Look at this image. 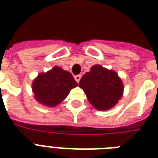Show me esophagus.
Here are the masks:
<instances>
[{"instance_id":"obj_1","label":"esophagus","mask_w":158,"mask_h":158,"mask_svg":"<svg viewBox=\"0 0 158 158\" xmlns=\"http://www.w3.org/2000/svg\"><path fill=\"white\" fill-rule=\"evenodd\" d=\"M80 79H81V75H80V74H78V75H75V76H74V79H75V81H76L77 83H79V82L80 81Z\"/></svg>"}]
</instances>
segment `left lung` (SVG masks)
Here are the masks:
<instances>
[{
    "label": "left lung",
    "instance_id": "left-lung-1",
    "mask_svg": "<svg viewBox=\"0 0 158 158\" xmlns=\"http://www.w3.org/2000/svg\"><path fill=\"white\" fill-rule=\"evenodd\" d=\"M79 86L86 94L89 102L98 110L112 108L121 98L123 83L116 72L95 64L82 77Z\"/></svg>",
    "mask_w": 158,
    "mask_h": 158
}]
</instances>
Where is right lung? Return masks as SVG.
Segmentation results:
<instances>
[{
	"mask_svg": "<svg viewBox=\"0 0 158 158\" xmlns=\"http://www.w3.org/2000/svg\"><path fill=\"white\" fill-rule=\"evenodd\" d=\"M78 86L69 72L55 66L47 73H41L33 82L32 89L38 102L55 106L64 100L72 89Z\"/></svg>",
	"mask_w": 158,
	"mask_h": 158,
	"instance_id": "obj_1",
	"label": "right lung"
}]
</instances>
